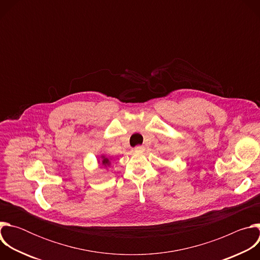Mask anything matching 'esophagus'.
Listing matches in <instances>:
<instances>
[{
  "mask_svg": "<svg viewBox=\"0 0 260 260\" xmlns=\"http://www.w3.org/2000/svg\"><path fill=\"white\" fill-rule=\"evenodd\" d=\"M144 149H145V147L144 146H136L135 148H134V150L135 151H137V152H141V151H144Z\"/></svg>",
  "mask_w": 260,
  "mask_h": 260,
  "instance_id": "1",
  "label": "esophagus"
}]
</instances>
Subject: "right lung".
Segmentation results:
<instances>
[{"label":"right lung","mask_w":260,"mask_h":260,"mask_svg":"<svg viewBox=\"0 0 260 260\" xmlns=\"http://www.w3.org/2000/svg\"><path fill=\"white\" fill-rule=\"evenodd\" d=\"M101 157H102V164H103L105 167L110 166V160H109L108 157H106V156H104V155H102Z\"/></svg>","instance_id":"add662e5"}]
</instances>
